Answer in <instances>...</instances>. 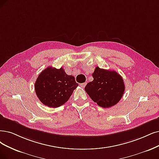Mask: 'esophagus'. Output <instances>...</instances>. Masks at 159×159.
Wrapping results in <instances>:
<instances>
[{
	"instance_id": "1",
	"label": "esophagus",
	"mask_w": 159,
	"mask_h": 159,
	"mask_svg": "<svg viewBox=\"0 0 159 159\" xmlns=\"http://www.w3.org/2000/svg\"><path fill=\"white\" fill-rule=\"evenodd\" d=\"M86 83H81V84H80V86L82 88H84V87L86 86Z\"/></svg>"
}]
</instances>
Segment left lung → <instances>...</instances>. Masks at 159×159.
<instances>
[{
	"label": "left lung",
	"mask_w": 159,
	"mask_h": 159,
	"mask_svg": "<svg viewBox=\"0 0 159 159\" xmlns=\"http://www.w3.org/2000/svg\"><path fill=\"white\" fill-rule=\"evenodd\" d=\"M92 76L93 80L86 84L84 90L99 106L109 108L120 100L125 86L119 74L96 67Z\"/></svg>",
	"instance_id": "left-lung-1"
}]
</instances>
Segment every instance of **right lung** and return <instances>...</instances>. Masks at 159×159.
<instances>
[{
  "label": "right lung",
  "mask_w": 159,
  "mask_h": 159,
  "mask_svg": "<svg viewBox=\"0 0 159 159\" xmlns=\"http://www.w3.org/2000/svg\"><path fill=\"white\" fill-rule=\"evenodd\" d=\"M79 84L64 69L48 67L40 73L34 90L40 101L49 107L56 108L68 101Z\"/></svg>",
  "instance_id": "1"
}]
</instances>
